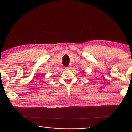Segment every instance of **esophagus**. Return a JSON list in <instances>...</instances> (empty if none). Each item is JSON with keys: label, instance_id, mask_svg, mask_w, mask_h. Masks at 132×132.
<instances>
[{"label": "esophagus", "instance_id": "esophagus-1", "mask_svg": "<svg viewBox=\"0 0 132 132\" xmlns=\"http://www.w3.org/2000/svg\"><path fill=\"white\" fill-rule=\"evenodd\" d=\"M66 69H70V67L69 66H67V67H65Z\"/></svg>", "mask_w": 132, "mask_h": 132}]
</instances>
